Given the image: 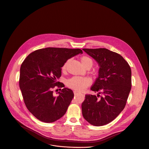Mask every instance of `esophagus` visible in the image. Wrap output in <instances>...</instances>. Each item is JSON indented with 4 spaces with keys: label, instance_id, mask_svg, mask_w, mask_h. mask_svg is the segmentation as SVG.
<instances>
[{
    "label": "esophagus",
    "instance_id": "esophagus-1",
    "mask_svg": "<svg viewBox=\"0 0 149 149\" xmlns=\"http://www.w3.org/2000/svg\"><path fill=\"white\" fill-rule=\"evenodd\" d=\"M74 95H77V94H78V92H77V91H74Z\"/></svg>",
    "mask_w": 149,
    "mask_h": 149
}]
</instances>
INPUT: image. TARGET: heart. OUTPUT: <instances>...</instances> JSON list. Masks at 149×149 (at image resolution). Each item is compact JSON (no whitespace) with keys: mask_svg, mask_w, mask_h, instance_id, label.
<instances>
[{"mask_svg":"<svg viewBox=\"0 0 149 149\" xmlns=\"http://www.w3.org/2000/svg\"><path fill=\"white\" fill-rule=\"evenodd\" d=\"M81 62L82 65L85 68L90 67L91 68L93 65L92 60L88 56H83L81 58ZM68 64V61H67L62 67V71H65L67 70V67ZM91 84V81L89 78L85 77H74L67 81V85L70 88L78 92L83 91L85 90L90 84Z\"/></svg>","mask_w":149,"mask_h":149,"instance_id":"obj_1","label":"heart"}]
</instances>
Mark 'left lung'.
Masks as SVG:
<instances>
[{"instance_id": "8db88e82", "label": "left lung", "mask_w": 149, "mask_h": 149, "mask_svg": "<svg viewBox=\"0 0 149 149\" xmlns=\"http://www.w3.org/2000/svg\"><path fill=\"white\" fill-rule=\"evenodd\" d=\"M83 50L98 64V77L91 89L96 95H86L82 104L84 119L100 126L113 120L124 109L132 86V71L129 64L119 54L107 48Z\"/></svg>"}]
</instances>
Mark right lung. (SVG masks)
Instances as JSON below:
<instances>
[{"instance_id": "obj_1", "label": "right lung", "mask_w": 149, "mask_h": 149, "mask_svg": "<svg viewBox=\"0 0 149 149\" xmlns=\"http://www.w3.org/2000/svg\"><path fill=\"white\" fill-rule=\"evenodd\" d=\"M81 49L48 47L30 54L22 64L19 86L28 110L39 120L52 123L63 117L74 97L72 91L57 82L61 68L70 58L82 54ZM63 88L58 96L52 91Z\"/></svg>"}]
</instances>
